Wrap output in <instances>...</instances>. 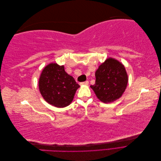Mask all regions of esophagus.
<instances>
[{
  "label": "esophagus",
  "instance_id": "obj_1",
  "mask_svg": "<svg viewBox=\"0 0 161 161\" xmlns=\"http://www.w3.org/2000/svg\"><path fill=\"white\" fill-rule=\"evenodd\" d=\"M89 81L88 80H86V81H85V82H80V85H89Z\"/></svg>",
  "mask_w": 161,
  "mask_h": 161
}]
</instances>
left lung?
Returning <instances> with one entry per match:
<instances>
[{"label":"left lung","mask_w":161,"mask_h":161,"mask_svg":"<svg viewBox=\"0 0 161 161\" xmlns=\"http://www.w3.org/2000/svg\"><path fill=\"white\" fill-rule=\"evenodd\" d=\"M95 84L91 85L96 96L105 103H111L122 95L128 78L124 65L113 58H108L95 72Z\"/></svg>","instance_id":"1"}]
</instances>
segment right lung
<instances>
[{"mask_svg": "<svg viewBox=\"0 0 161 161\" xmlns=\"http://www.w3.org/2000/svg\"><path fill=\"white\" fill-rule=\"evenodd\" d=\"M79 87L74 78L65 72L64 66L56 63L46 66L39 80V89L43 99L57 108L69 105Z\"/></svg>", "mask_w": 161, "mask_h": 161, "instance_id": "add662e5", "label": "right lung"}]
</instances>
